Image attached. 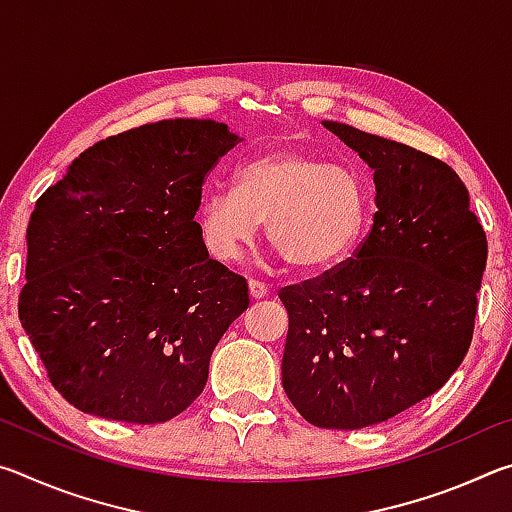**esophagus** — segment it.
Listing matches in <instances>:
<instances>
[{"label":"esophagus","instance_id":"obj_1","mask_svg":"<svg viewBox=\"0 0 512 512\" xmlns=\"http://www.w3.org/2000/svg\"><path fill=\"white\" fill-rule=\"evenodd\" d=\"M248 289H250V296H253L255 300H262V298L268 296V287H266L264 282H259V280H250L248 282Z\"/></svg>","mask_w":512,"mask_h":512}]
</instances>
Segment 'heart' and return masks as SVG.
<instances>
[{
    "instance_id": "b5f03b06",
    "label": "heart",
    "mask_w": 512,
    "mask_h": 512,
    "mask_svg": "<svg viewBox=\"0 0 512 512\" xmlns=\"http://www.w3.org/2000/svg\"><path fill=\"white\" fill-rule=\"evenodd\" d=\"M368 214L357 171L302 151L246 160L235 187H210L198 207V237L207 255L235 262L262 221L268 239L302 271H323L350 255Z\"/></svg>"
}]
</instances>
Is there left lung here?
Masks as SVG:
<instances>
[{
    "instance_id": "1",
    "label": "left lung",
    "mask_w": 512,
    "mask_h": 512,
    "mask_svg": "<svg viewBox=\"0 0 512 512\" xmlns=\"http://www.w3.org/2000/svg\"><path fill=\"white\" fill-rule=\"evenodd\" d=\"M375 171L368 237L280 291L282 386L307 422L363 429L438 391L470 350L488 241L458 173L413 146L323 121Z\"/></svg>"
}]
</instances>
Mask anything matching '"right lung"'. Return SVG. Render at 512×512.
Listing matches in <instances>:
<instances>
[{
	"mask_svg": "<svg viewBox=\"0 0 512 512\" xmlns=\"http://www.w3.org/2000/svg\"><path fill=\"white\" fill-rule=\"evenodd\" d=\"M241 140L212 119L106 137L38 198L17 311L51 386L90 415L155 424L203 393L248 282L198 237L203 183Z\"/></svg>",
	"mask_w": 512,
	"mask_h": 512,
	"instance_id": "obj_1",
	"label": "right lung"
}]
</instances>
